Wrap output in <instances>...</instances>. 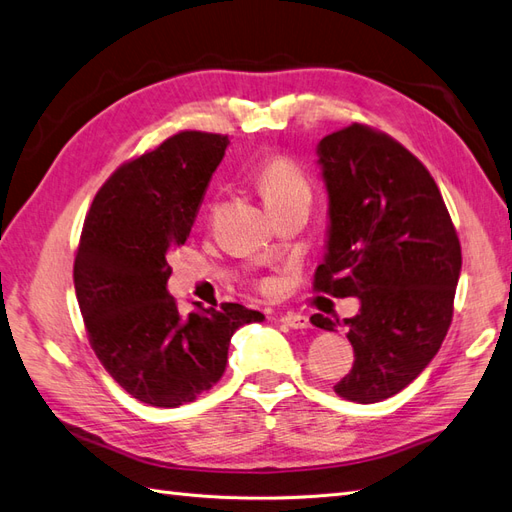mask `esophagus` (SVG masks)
<instances>
[{"instance_id": "34e87169", "label": "esophagus", "mask_w": 512, "mask_h": 512, "mask_svg": "<svg viewBox=\"0 0 512 512\" xmlns=\"http://www.w3.org/2000/svg\"><path fill=\"white\" fill-rule=\"evenodd\" d=\"M280 321L284 323V326H289L293 330H304L310 326V321L306 315H299V313H284L280 317Z\"/></svg>"}]
</instances>
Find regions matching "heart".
<instances>
[{
    "instance_id": "b5f03b06",
    "label": "heart",
    "mask_w": 512,
    "mask_h": 512,
    "mask_svg": "<svg viewBox=\"0 0 512 512\" xmlns=\"http://www.w3.org/2000/svg\"><path fill=\"white\" fill-rule=\"evenodd\" d=\"M258 189L267 206L289 202L293 197H310V184L291 158L271 156L258 171Z\"/></svg>"
}]
</instances>
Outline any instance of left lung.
Here are the masks:
<instances>
[{"instance_id": "obj_1", "label": "left lung", "mask_w": 512, "mask_h": 512, "mask_svg": "<svg viewBox=\"0 0 512 512\" xmlns=\"http://www.w3.org/2000/svg\"><path fill=\"white\" fill-rule=\"evenodd\" d=\"M317 154L330 228L313 289L360 299L358 315L343 319L354 365L334 391L376 404L406 389L450 330L458 234L430 171L389 134L352 123L323 136ZM310 321L334 330L323 315Z\"/></svg>"}]
</instances>
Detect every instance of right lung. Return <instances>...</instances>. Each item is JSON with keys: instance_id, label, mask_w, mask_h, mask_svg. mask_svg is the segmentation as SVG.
<instances>
[{"instance_id": "obj_1", "label": "right lung", "mask_w": 512, "mask_h": 512, "mask_svg": "<svg viewBox=\"0 0 512 512\" xmlns=\"http://www.w3.org/2000/svg\"><path fill=\"white\" fill-rule=\"evenodd\" d=\"M228 136L184 130L112 173L86 213L73 284L95 356L139 402L176 408L226 371L232 334L265 315L221 304L182 315L167 254L186 243Z\"/></svg>"}]
</instances>
